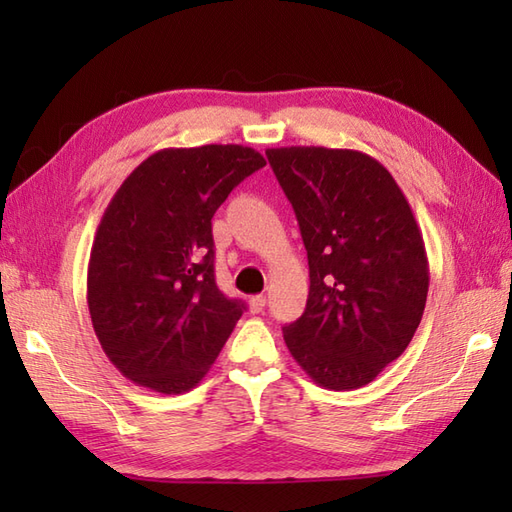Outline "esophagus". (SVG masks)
Returning a JSON list of instances; mask_svg holds the SVG:
<instances>
[{
    "instance_id": "obj_1",
    "label": "esophagus",
    "mask_w": 512,
    "mask_h": 512,
    "mask_svg": "<svg viewBox=\"0 0 512 512\" xmlns=\"http://www.w3.org/2000/svg\"><path fill=\"white\" fill-rule=\"evenodd\" d=\"M248 308H250V312H253V314L262 312V310L266 308V297H264V295H255V297H250V299H248Z\"/></svg>"
}]
</instances>
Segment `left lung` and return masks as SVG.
<instances>
[{"label": "left lung", "mask_w": 512, "mask_h": 512, "mask_svg": "<svg viewBox=\"0 0 512 512\" xmlns=\"http://www.w3.org/2000/svg\"><path fill=\"white\" fill-rule=\"evenodd\" d=\"M308 250L310 292L284 328L290 354L325 389H358L407 350L429 262L391 173L356 149H266Z\"/></svg>", "instance_id": "obj_1"}]
</instances>
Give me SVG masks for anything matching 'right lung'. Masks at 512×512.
I'll return each instance as SVG.
<instances>
[{
	"mask_svg": "<svg viewBox=\"0 0 512 512\" xmlns=\"http://www.w3.org/2000/svg\"><path fill=\"white\" fill-rule=\"evenodd\" d=\"M266 165L242 145L160 149L129 173L88 264L94 332L118 372L184 394L209 372L246 306L215 284L211 217Z\"/></svg>",
	"mask_w": 512,
	"mask_h": 512,
	"instance_id": "right-lung-1",
	"label": "right lung"
}]
</instances>
